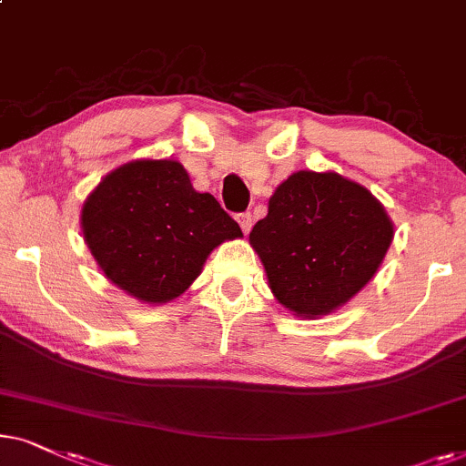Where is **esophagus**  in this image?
<instances>
[{
    "instance_id": "1",
    "label": "esophagus",
    "mask_w": 466,
    "mask_h": 466,
    "mask_svg": "<svg viewBox=\"0 0 466 466\" xmlns=\"http://www.w3.org/2000/svg\"><path fill=\"white\" fill-rule=\"evenodd\" d=\"M237 221H238L240 229H243V234H249V229H251V226H253L251 213H240V215L237 217Z\"/></svg>"
}]
</instances>
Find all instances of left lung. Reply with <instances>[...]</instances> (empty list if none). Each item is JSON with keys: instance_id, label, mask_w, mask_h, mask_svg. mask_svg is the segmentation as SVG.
<instances>
[{"instance_id": "obj_1", "label": "left lung", "mask_w": 466, "mask_h": 466, "mask_svg": "<svg viewBox=\"0 0 466 466\" xmlns=\"http://www.w3.org/2000/svg\"><path fill=\"white\" fill-rule=\"evenodd\" d=\"M394 223L367 187L339 172L298 170L275 189L249 245L268 288L298 318L347 305L386 258Z\"/></svg>"}]
</instances>
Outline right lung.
<instances>
[{
    "label": "right lung",
    "instance_id": "right-lung-1",
    "mask_svg": "<svg viewBox=\"0 0 466 466\" xmlns=\"http://www.w3.org/2000/svg\"><path fill=\"white\" fill-rule=\"evenodd\" d=\"M80 229L104 277L153 307L181 296L215 247L243 237L177 159H134L108 172L86 196Z\"/></svg>",
    "mask_w": 466,
    "mask_h": 466
}]
</instances>
